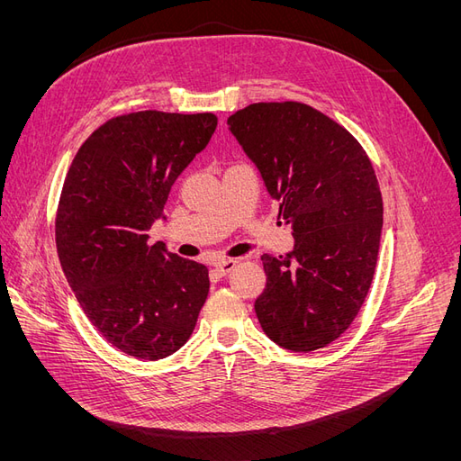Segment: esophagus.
<instances>
[{
  "label": "esophagus",
  "mask_w": 461,
  "mask_h": 461,
  "mask_svg": "<svg viewBox=\"0 0 461 461\" xmlns=\"http://www.w3.org/2000/svg\"><path fill=\"white\" fill-rule=\"evenodd\" d=\"M236 265H239V261H236V259H221V261L215 263V271H217L219 276H225L236 267Z\"/></svg>",
  "instance_id": "obj_1"
}]
</instances>
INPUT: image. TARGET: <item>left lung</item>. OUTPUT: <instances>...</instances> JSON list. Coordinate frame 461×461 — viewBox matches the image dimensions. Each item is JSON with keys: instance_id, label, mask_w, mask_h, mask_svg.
<instances>
[{"instance_id": "1", "label": "left lung", "mask_w": 461, "mask_h": 461, "mask_svg": "<svg viewBox=\"0 0 461 461\" xmlns=\"http://www.w3.org/2000/svg\"><path fill=\"white\" fill-rule=\"evenodd\" d=\"M227 124L294 236L290 254L261 256L259 325L286 350L325 348L352 325L375 275L383 198L373 165L337 121L300 102L252 104Z\"/></svg>"}]
</instances>
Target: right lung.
<instances>
[{"label":"right lung","instance_id":"obj_1","mask_svg":"<svg viewBox=\"0 0 461 461\" xmlns=\"http://www.w3.org/2000/svg\"><path fill=\"white\" fill-rule=\"evenodd\" d=\"M215 129L213 113L119 115L86 138L65 176L55 244L67 283L102 337L138 359L185 346L205 303V265L149 246L148 230Z\"/></svg>","mask_w":461,"mask_h":461}]
</instances>
